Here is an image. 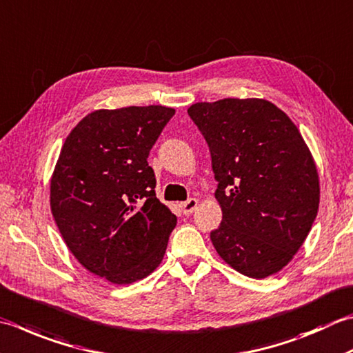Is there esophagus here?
Listing matches in <instances>:
<instances>
[{"label": "esophagus", "mask_w": 353, "mask_h": 353, "mask_svg": "<svg viewBox=\"0 0 353 353\" xmlns=\"http://www.w3.org/2000/svg\"><path fill=\"white\" fill-rule=\"evenodd\" d=\"M197 205H199V200L192 197L190 200H186V202L181 203V210H182V212L185 214V216H190V214H192V212L196 211Z\"/></svg>", "instance_id": "34e87169"}]
</instances>
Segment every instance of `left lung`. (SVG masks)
<instances>
[{
  "mask_svg": "<svg viewBox=\"0 0 353 353\" xmlns=\"http://www.w3.org/2000/svg\"><path fill=\"white\" fill-rule=\"evenodd\" d=\"M188 114L208 142L219 182L217 254L246 277L277 274L305 243L320 205L319 172L301 133L259 98L197 102Z\"/></svg>",
  "mask_w": 353,
  "mask_h": 353,
  "instance_id": "8db88e82",
  "label": "left lung"
}]
</instances>
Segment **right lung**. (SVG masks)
<instances>
[{
	"label": "right lung",
	"mask_w": 353,
	"mask_h": 353,
	"mask_svg": "<svg viewBox=\"0 0 353 353\" xmlns=\"http://www.w3.org/2000/svg\"><path fill=\"white\" fill-rule=\"evenodd\" d=\"M176 110H94L62 145L50 208L74 259L113 285L142 280L161 265L177 219L156 197L147 157Z\"/></svg>",
	"instance_id": "1"
}]
</instances>
